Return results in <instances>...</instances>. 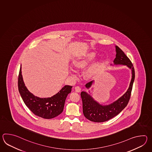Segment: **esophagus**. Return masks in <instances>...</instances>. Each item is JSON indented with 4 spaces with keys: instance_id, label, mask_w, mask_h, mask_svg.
<instances>
[{
    "instance_id": "esophagus-1",
    "label": "esophagus",
    "mask_w": 152,
    "mask_h": 152,
    "mask_svg": "<svg viewBox=\"0 0 152 152\" xmlns=\"http://www.w3.org/2000/svg\"><path fill=\"white\" fill-rule=\"evenodd\" d=\"M75 90L77 92H80L81 91V88L79 86H76L75 87Z\"/></svg>"
}]
</instances>
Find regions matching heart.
<instances>
[{"instance_id": "heart-1", "label": "heart", "mask_w": 152, "mask_h": 152, "mask_svg": "<svg viewBox=\"0 0 152 152\" xmlns=\"http://www.w3.org/2000/svg\"><path fill=\"white\" fill-rule=\"evenodd\" d=\"M97 54L94 52H88L80 56L75 60L73 66L77 70H83L90 65L97 58ZM104 60L100 59L95 62L84 72V77L87 79H92L98 73L101 66L103 64Z\"/></svg>"}]
</instances>
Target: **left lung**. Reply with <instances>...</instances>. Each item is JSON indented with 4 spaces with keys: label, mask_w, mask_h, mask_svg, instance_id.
Segmentation results:
<instances>
[{
    "label": "left lung",
    "mask_w": 152,
    "mask_h": 152,
    "mask_svg": "<svg viewBox=\"0 0 152 152\" xmlns=\"http://www.w3.org/2000/svg\"><path fill=\"white\" fill-rule=\"evenodd\" d=\"M116 55L113 60L114 65L126 66L132 71V79L129 88L126 93L112 103L108 105H102L94 100L90 94L85 91L81 92V97L83 101V110L84 116L87 119L94 122H103L113 118L122 111L128 103L132 85L135 79V71L132 63L124 53L117 45ZM113 66V65L111 64ZM92 80L85 85V87L89 89L94 84Z\"/></svg>",
    "instance_id": "1"
}]
</instances>
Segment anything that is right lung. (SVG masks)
<instances>
[{"label":"right lung","instance_id":"right-lung-1","mask_svg":"<svg viewBox=\"0 0 152 152\" xmlns=\"http://www.w3.org/2000/svg\"><path fill=\"white\" fill-rule=\"evenodd\" d=\"M18 87L20 96L26 106L35 115L45 119L54 118L62 113L65 100L68 94L71 92L72 88L71 86L65 85L58 92L51 97L39 98L35 96L25 86L22 75L21 66Z\"/></svg>","mask_w":152,"mask_h":152}]
</instances>
